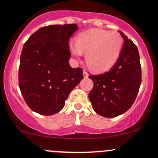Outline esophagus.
I'll use <instances>...</instances> for the list:
<instances>
[{
	"label": "esophagus",
	"mask_w": 158,
	"mask_h": 158,
	"mask_svg": "<svg viewBox=\"0 0 158 158\" xmlns=\"http://www.w3.org/2000/svg\"><path fill=\"white\" fill-rule=\"evenodd\" d=\"M83 76H84V78H85V79H87V78L89 77V73H87V72L84 71L83 72Z\"/></svg>",
	"instance_id": "esophagus-1"
}]
</instances>
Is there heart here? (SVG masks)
Instances as JSON below:
<instances>
[{
  "instance_id": "heart-1",
  "label": "heart",
  "mask_w": 158,
  "mask_h": 158,
  "mask_svg": "<svg viewBox=\"0 0 158 158\" xmlns=\"http://www.w3.org/2000/svg\"><path fill=\"white\" fill-rule=\"evenodd\" d=\"M123 39L118 33L94 28L81 33L77 41L69 43V49L76 60L85 52L86 62L94 71L104 72L112 67L120 56Z\"/></svg>"
}]
</instances>
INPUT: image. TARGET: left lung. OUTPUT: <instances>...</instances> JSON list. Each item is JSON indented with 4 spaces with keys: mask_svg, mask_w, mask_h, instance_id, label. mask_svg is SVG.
Wrapping results in <instances>:
<instances>
[{
    "mask_svg": "<svg viewBox=\"0 0 158 158\" xmlns=\"http://www.w3.org/2000/svg\"><path fill=\"white\" fill-rule=\"evenodd\" d=\"M120 56L109 72L89 76L93 88L89 94L92 109L99 115L114 118L124 114L133 105L141 82L140 56L136 45L122 32Z\"/></svg>",
    "mask_w": 158,
    "mask_h": 158,
    "instance_id": "8db88e82",
    "label": "left lung"
}]
</instances>
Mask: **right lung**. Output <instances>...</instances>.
I'll return each mask as SVG.
<instances>
[{"mask_svg": "<svg viewBox=\"0 0 158 158\" xmlns=\"http://www.w3.org/2000/svg\"><path fill=\"white\" fill-rule=\"evenodd\" d=\"M75 23L44 27L23 45L19 67V87L27 106L44 115L56 114L69 93L83 79L82 69L72 68L69 38Z\"/></svg>", "mask_w": 158, "mask_h": 158, "instance_id": "1", "label": "right lung"}]
</instances>
